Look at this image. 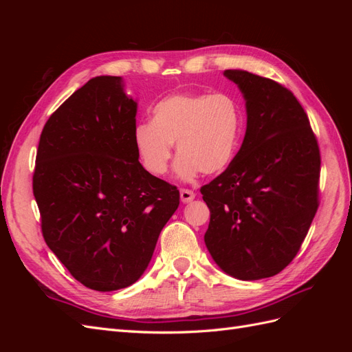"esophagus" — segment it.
I'll return each mask as SVG.
<instances>
[{"instance_id":"obj_1","label":"esophagus","mask_w":352,"mask_h":352,"mask_svg":"<svg viewBox=\"0 0 352 352\" xmlns=\"http://www.w3.org/2000/svg\"><path fill=\"white\" fill-rule=\"evenodd\" d=\"M195 198V192L190 189H180V199L184 202H190Z\"/></svg>"}]
</instances>
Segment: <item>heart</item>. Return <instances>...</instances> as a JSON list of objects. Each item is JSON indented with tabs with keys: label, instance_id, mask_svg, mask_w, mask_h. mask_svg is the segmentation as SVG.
I'll list each match as a JSON object with an SVG mask.
<instances>
[{
	"label": "heart",
	"instance_id": "obj_1",
	"mask_svg": "<svg viewBox=\"0 0 352 352\" xmlns=\"http://www.w3.org/2000/svg\"><path fill=\"white\" fill-rule=\"evenodd\" d=\"M241 129L242 110L232 95L180 92L154 105L151 123L135 127L133 144L142 166L160 176L167 172L176 142V172L192 179L199 172L220 173L232 163Z\"/></svg>",
	"mask_w": 352,
	"mask_h": 352
}]
</instances>
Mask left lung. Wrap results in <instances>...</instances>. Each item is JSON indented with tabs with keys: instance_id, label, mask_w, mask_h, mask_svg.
I'll return each mask as SVG.
<instances>
[{
	"instance_id": "left-lung-1",
	"label": "left lung",
	"mask_w": 352,
	"mask_h": 352,
	"mask_svg": "<svg viewBox=\"0 0 352 352\" xmlns=\"http://www.w3.org/2000/svg\"><path fill=\"white\" fill-rule=\"evenodd\" d=\"M247 101V132L228 168L201 188L204 235L219 267L241 280L280 273L318 208L320 150L307 113L279 82L226 70Z\"/></svg>"
}]
</instances>
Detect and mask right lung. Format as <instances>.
I'll return each instance as SVG.
<instances>
[{
    "label": "right lung",
    "instance_id": "right-lung-1",
    "mask_svg": "<svg viewBox=\"0 0 352 352\" xmlns=\"http://www.w3.org/2000/svg\"><path fill=\"white\" fill-rule=\"evenodd\" d=\"M135 116L122 78L97 76L50 116L39 138L34 195L42 236L94 291L140 279L179 207V189L140 163Z\"/></svg>",
    "mask_w": 352,
    "mask_h": 352
}]
</instances>
